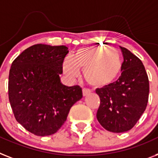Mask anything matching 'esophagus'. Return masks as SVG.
Wrapping results in <instances>:
<instances>
[{
  "mask_svg": "<svg viewBox=\"0 0 158 158\" xmlns=\"http://www.w3.org/2000/svg\"><path fill=\"white\" fill-rule=\"evenodd\" d=\"M91 91L89 90V89H85L84 88L83 89H82V94H83V96H86V95H88L89 94H90Z\"/></svg>",
  "mask_w": 158,
  "mask_h": 158,
  "instance_id": "1",
  "label": "esophagus"
}]
</instances>
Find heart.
I'll use <instances>...</instances> for the list:
<instances>
[{
  "instance_id": "obj_1",
  "label": "heart",
  "mask_w": 158,
  "mask_h": 158,
  "mask_svg": "<svg viewBox=\"0 0 158 158\" xmlns=\"http://www.w3.org/2000/svg\"><path fill=\"white\" fill-rule=\"evenodd\" d=\"M123 61L120 53L107 47H89L78 49L73 57L65 58L63 71L69 79L77 77L79 69L91 86L105 88L112 85L120 75Z\"/></svg>"
}]
</instances>
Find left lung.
<instances>
[{"instance_id": "1", "label": "left lung", "mask_w": 158, "mask_h": 158, "mask_svg": "<svg viewBox=\"0 0 158 158\" xmlns=\"http://www.w3.org/2000/svg\"><path fill=\"white\" fill-rule=\"evenodd\" d=\"M123 62L121 76L113 84L97 89L100 106L98 121L109 131L119 133L135 126L146 109L149 83L141 60L120 47Z\"/></svg>"}]
</instances>
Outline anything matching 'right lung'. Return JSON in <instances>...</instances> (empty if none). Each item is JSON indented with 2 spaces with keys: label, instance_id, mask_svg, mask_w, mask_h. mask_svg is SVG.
<instances>
[{
  "label": "right lung",
  "instance_id": "right-lung-1",
  "mask_svg": "<svg viewBox=\"0 0 158 158\" xmlns=\"http://www.w3.org/2000/svg\"><path fill=\"white\" fill-rule=\"evenodd\" d=\"M65 46L35 44L17 57L9 75V99L16 120L40 136L56 133L82 98L78 85L60 82Z\"/></svg>",
  "mask_w": 158,
  "mask_h": 158
}]
</instances>
